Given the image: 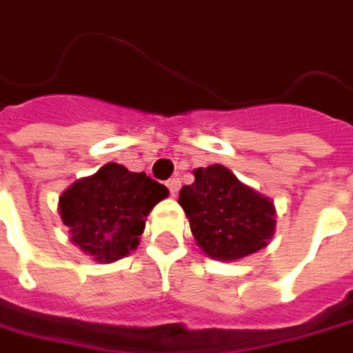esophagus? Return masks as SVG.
I'll list each match as a JSON object with an SVG mask.
<instances>
[{
    "instance_id": "esophagus-1",
    "label": "esophagus",
    "mask_w": 353,
    "mask_h": 353,
    "mask_svg": "<svg viewBox=\"0 0 353 353\" xmlns=\"http://www.w3.org/2000/svg\"><path fill=\"white\" fill-rule=\"evenodd\" d=\"M165 185H168V190H170V193H172V195H176V193L179 192V185H181V181H179L177 177H172V179H168V183H165Z\"/></svg>"
}]
</instances>
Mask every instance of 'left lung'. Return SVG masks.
Listing matches in <instances>:
<instances>
[{
    "instance_id": "8db88e82",
    "label": "left lung",
    "mask_w": 353,
    "mask_h": 353,
    "mask_svg": "<svg viewBox=\"0 0 353 353\" xmlns=\"http://www.w3.org/2000/svg\"><path fill=\"white\" fill-rule=\"evenodd\" d=\"M195 181L179 190L197 245L211 259L235 261L267 247L274 233V205L219 163L193 172Z\"/></svg>"
}]
</instances>
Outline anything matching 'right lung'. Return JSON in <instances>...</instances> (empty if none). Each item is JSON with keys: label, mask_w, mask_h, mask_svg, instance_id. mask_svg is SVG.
I'll return each instance as SVG.
<instances>
[{"label": "right lung", "mask_w": 353, "mask_h": 353, "mask_svg": "<svg viewBox=\"0 0 353 353\" xmlns=\"http://www.w3.org/2000/svg\"><path fill=\"white\" fill-rule=\"evenodd\" d=\"M168 193L144 172L106 163L92 177L74 181L61 195L59 211L74 245L97 261L112 263L138 247L148 213Z\"/></svg>", "instance_id": "right-lung-1"}]
</instances>
